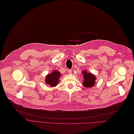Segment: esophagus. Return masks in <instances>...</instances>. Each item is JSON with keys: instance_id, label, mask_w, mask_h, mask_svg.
Returning <instances> with one entry per match:
<instances>
[{"instance_id": "1", "label": "esophagus", "mask_w": 134, "mask_h": 134, "mask_svg": "<svg viewBox=\"0 0 134 134\" xmlns=\"http://www.w3.org/2000/svg\"><path fill=\"white\" fill-rule=\"evenodd\" d=\"M68 73L69 74H72V70H68Z\"/></svg>"}]
</instances>
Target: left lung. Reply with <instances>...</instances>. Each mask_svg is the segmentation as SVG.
Listing matches in <instances>:
<instances>
[{
	"mask_svg": "<svg viewBox=\"0 0 134 134\" xmlns=\"http://www.w3.org/2000/svg\"><path fill=\"white\" fill-rule=\"evenodd\" d=\"M82 74L83 75V85L86 88H91L95 84L96 77L91 72H88L86 70L83 71Z\"/></svg>",
	"mask_w": 134,
	"mask_h": 134,
	"instance_id": "left-lung-1",
	"label": "left lung"
}]
</instances>
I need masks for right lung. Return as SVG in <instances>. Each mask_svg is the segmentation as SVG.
I'll return each instance as SVG.
<instances>
[{
	"mask_svg": "<svg viewBox=\"0 0 134 134\" xmlns=\"http://www.w3.org/2000/svg\"><path fill=\"white\" fill-rule=\"evenodd\" d=\"M61 76V74L58 71H53L52 73L48 74L46 76V83L51 87H55L58 85L59 79Z\"/></svg>",
	"mask_w": 134,
	"mask_h": 134,
	"instance_id": "add662e5",
	"label": "right lung"
}]
</instances>
